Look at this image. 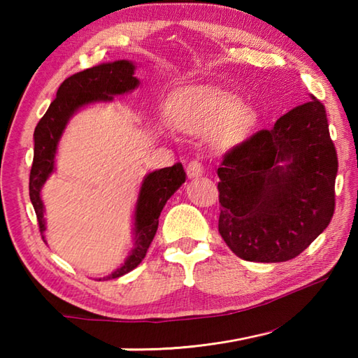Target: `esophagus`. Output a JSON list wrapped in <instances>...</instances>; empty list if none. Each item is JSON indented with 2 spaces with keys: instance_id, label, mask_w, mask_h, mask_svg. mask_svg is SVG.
I'll return each instance as SVG.
<instances>
[{
  "instance_id": "obj_1",
  "label": "esophagus",
  "mask_w": 358,
  "mask_h": 358,
  "mask_svg": "<svg viewBox=\"0 0 358 358\" xmlns=\"http://www.w3.org/2000/svg\"><path fill=\"white\" fill-rule=\"evenodd\" d=\"M186 171H187V177H189V178H197V177H201V175L203 173V166L197 159H194V161L189 162V164H187Z\"/></svg>"
}]
</instances>
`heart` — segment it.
<instances>
[{"instance_id": "1", "label": "heart", "mask_w": 358, "mask_h": 358, "mask_svg": "<svg viewBox=\"0 0 358 358\" xmlns=\"http://www.w3.org/2000/svg\"><path fill=\"white\" fill-rule=\"evenodd\" d=\"M172 120L186 132H207L216 145L226 147L241 142L257 123V113L232 96L208 87L181 90L172 101Z\"/></svg>"}]
</instances>
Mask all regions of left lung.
I'll return each instance as SVG.
<instances>
[{
    "label": "left lung",
    "mask_w": 358,
    "mask_h": 358,
    "mask_svg": "<svg viewBox=\"0 0 358 358\" xmlns=\"http://www.w3.org/2000/svg\"><path fill=\"white\" fill-rule=\"evenodd\" d=\"M336 172L325 107L313 98L222 156L221 237L250 262L296 257L331 221Z\"/></svg>",
    "instance_id": "left-lung-1"
}]
</instances>
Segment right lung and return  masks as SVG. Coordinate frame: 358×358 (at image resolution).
<instances>
[{"instance_id": "add662e5", "label": "right lung", "mask_w": 358, "mask_h": 358, "mask_svg": "<svg viewBox=\"0 0 358 358\" xmlns=\"http://www.w3.org/2000/svg\"><path fill=\"white\" fill-rule=\"evenodd\" d=\"M134 64L126 59L99 64L72 74L59 85L57 98L47 108L34 129V157L29 172V199L38 216L41 235L45 230L44 205L41 201V187L53 171L57 145L71 115L78 107L96 101H108L113 94L128 93L134 90L138 80L134 77ZM183 166L177 162L172 167L151 172L143 180L141 196L136 207V245L131 256L117 271L104 280L120 278L142 262L155 238L159 224V215L172 194L185 183ZM44 240V235H42ZM45 241V240H44Z\"/></svg>"}]
</instances>
